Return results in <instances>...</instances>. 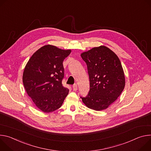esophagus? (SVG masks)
I'll list each match as a JSON object with an SVG mask.
<instances>
[{"instance_id":"34e87169","label":"esophagus","mask_w":151,"mask_h":151,"mask_svg":"<svg viewBox=\"0 0 151 151\" xmlns=\"http://www.w3.org/2000/svg\"><path fill=\"white\" fill-rule=\"evenodd\" d=\"M73 89L74 91H76L77 90V84H74L73 86Z\"/></svg>"}]
</instances>
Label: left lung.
Returning a JSON list of instances; mask_svg holds the SVG:
<instances>
[{
	"instance_id": "left-lung-1",
	"label": "left lung",
	"mask_w": 151,
	"mask_h": 151,
	"mask_svg": "<svg viewBox=\"0 0 151 151\" xmlns=\"http://www.w3.org/2000/svg\"><path fill=\"white\" fill-rule=\"evenodd\" d=\"M88 68L90 89L85 97L80 96L89 109H107L119 96L125 87V76L117 55L105 46L94 47L81 55Z\"/></svg>"
}]
</instances>
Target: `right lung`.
<instances>
[{
	"instance_id": "add662e5",
	"label": "right lung",
	"mask_w": 151,
	"mask_h": 151,
	"mask_svg": "<svg viewBox=\"0 0 151 151\" xmlns=\"http://www.w3.org/2000/svg\"><path fill=\"white\" fill-rule=\"evenodd\" d=\"M71 53L47 45L33 54L24 68L23 82L33 102L44 112L49 113L60 108L69 89L62 85L64 78L63 60Z\"/></svg>"
}]
</instances>
